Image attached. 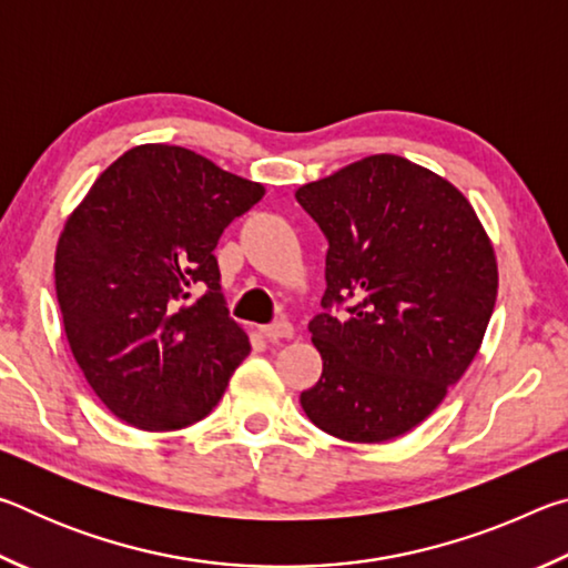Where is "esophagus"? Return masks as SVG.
Wrapping results in <instances>:
<instances>
[{
	"label": "esophagus",
	"mask_w": 568,
	"mask_h": 568,
	"mask_svg": "<svg viewBox=\"0 0 568 568\" xmlns=\"http://www.w3.org/2000/svg\"><path fill=\"white\" fill-rule=\"evenodd\" d=\"M261 333L267 341H281V338H291L293 335V325L287 321H275L271 325H261Z\"/></svg>",
	"instance_id": "obj_1"
}]
</instances>
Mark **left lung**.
Segmentation results:
<instances>
[{
    "instance_id": "1",
    "label": "left lung",
    "mask_w": 568,
    "mask_h": 568,
    "mask_svg": "<svg viewBox=\"0 0 568 568\" xmlns=\"http://www.w3.org/2000/svg\"><path fill=\"white\" fill-rule=\"evenodd\" d=\"M297 203L328 237L323 313L311 321L323 373L305 416L353 444L426 420L476 358L491 321L494 245L464 192L398 155H371L307 182ZM353 300L349 318L329 315Z\"/></svg>"
}]
</instances>
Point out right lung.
<instances>
[{"label":"right lung","mask_w":568,"mask_h":568,"mask_svg":"<svg viewBox=\"0 0 568 568\" xmlns=\"http://www.w3.org/2000/svg\"><path fill=\"white\" fill-rule=\"evenodd\" d=\"M263 195L261 182L197 152L140 145L67 217L54 255L64 333L120 420L178 430L223 398L250 343L227 313L213 250Z\"/></svg>","instance_id":"obj_1"}]
</instances>
